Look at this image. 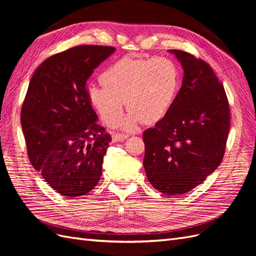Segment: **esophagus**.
<instances>
[{"instance_id": "esophagus-1", "label": "esophagus", "mask_w": 256, "mask_h": 256, "mask_svg": "<svg viewBox=\"0 0 256 256\" xmlns=\"http://www.w3.org/2000/svg\"><path fill=\"white\" fill-rule=\"evenodd\" d=\"M127 138L126 134H113V142H122Z\"/></svg>"}]
</instances>
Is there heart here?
<instances>
[{
	"label": "heart",
	"mask_w": 256,
	"mask_h": 256,
	"mask_svg": "<svg viewBox=\"0 0 256 256\" xmlns=\"http://www.w3.org/2000/svg\"><path fill=\"white\" fill-rule=\"evenodd\" d=\"M102 86L88 90L92 106L102 120L114 126L124 106L129 113L122 122L127 131H136L141 122L152 124L164 118L171 109L180 88V72L171 58H134L116 60L100 76Z\"/></svg>",
	"instance_id": "1"
}]
</instances>
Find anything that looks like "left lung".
<instances>
[{"instance_id": "8db88e82", "label": "left lung", "mask_w": 256, "mask_h": 256, "mask_svg": "<svg viewBox=\"0 0 256 256\" xmlns=\"http://www.w3.org/2000/svg\"><path fill=\"white\" fill-rule=\"evenodd\" d=\"M184 68L171 109L143 132V166L150 182L166 196H182L202 184L226 152L230 106L223 84L202 58L170 50Z\"/></svg>"}]
</instances>
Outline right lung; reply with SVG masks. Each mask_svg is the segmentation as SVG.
Listing matches in <instances>:
<instances>
[{
    "label": "right lung",
    "mask_w": 256,
    "mask_h": 256,
    "mask_svg": "<svg viewBox=\"0 0 256 256\" xmlns=\"http://www.w3.org/2000/svg\"><path fill=\"white\" fill-rule=\"evenodd\" d=\"M114 47L81 44L38 67L21 108L30 164L68 198L86 194L102 174L110 134L97 124L86 81Z\"/></svg>",
    "instance_id": "right-lung-1"
}]
</instances>
